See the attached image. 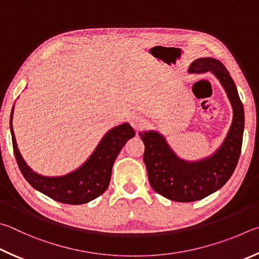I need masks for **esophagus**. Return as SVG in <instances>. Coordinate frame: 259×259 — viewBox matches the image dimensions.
Wrapping results in <instances>:
<instances>
[{
	"label": "esophagus",
	"mask_w": 259,
	"mask_h": 259,
	"mask_svg": "<svg viewBox=\"0 0 259 259\" xmlns=\"http://www.w3.org/2000/svg\"><path fill=\"white\" fill-rule=\"evenodd\" d=\"M130 122H131V125H132L133 128L137 131V132L143 130L144 127H146V125H147V120L144 119L142 116H140V115L131 116Z\"/></svg>",
	"instance_id": "34e87169"
}]
</instances>
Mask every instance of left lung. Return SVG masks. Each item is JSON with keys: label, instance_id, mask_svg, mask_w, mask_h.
<instances>
[{"label": "left lung", "instance_id": "left-lung-1", "mask_svg": "<svg viewBox=\"0 0 259 259\" xmlns=\"http://www.w3.org/2000/svg\"><path fill=\"white\" fill-rule=\"evenodd\" d=\"M207 71L220 80L233 109L232 124L226 138L211 156L197 161L184 160L171 150L159 132L139 133L146 148L143 161L149 182L157 193L173 201H197L220 190L232 176L241 152L244 111L237 86L228 69L217 59L200 58L189 67V72Z\"/></svg>", "mask_w": 259, "mask_h": 259}]
</instances>
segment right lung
<instances>
[{"label":"right lung","mask_w":259,"mask_h":259,"mask_svg":"<svg viewBox=\"0 0 259 259\" xmlns=\"http://www.w3.org/2000/svg\"><path fill=\"white\" fill-rule=\"evenodd\" d=\"M13 104L10 115V132L13 152L21 174L31 187L53 200L68 205H83L106 191L111 178V170L118 153L135 132L127 122L113 127L104 134L88 160L78 168L62 176H43L26 164L18 149L13 133Z\"/></svg>","instance_id":"right-lung-1"}]
</instances>
